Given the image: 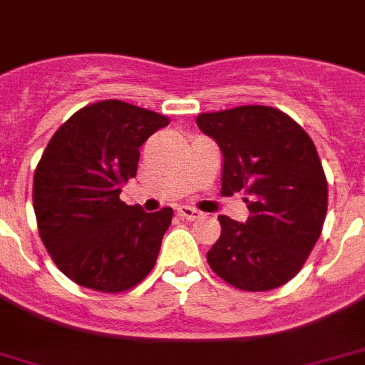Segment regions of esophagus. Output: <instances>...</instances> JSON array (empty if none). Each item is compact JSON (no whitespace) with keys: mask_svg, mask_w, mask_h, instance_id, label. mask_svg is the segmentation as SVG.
Returning <instances> with one entry per match:
<instances>
[{"mask_svg":"<svg viewBox=\"0 0 365 365\" xmlns=\"http://www.w3.org/2000/svg\"><path fill=\"white\" fill-rule=\"evenodd\" d=\"M178 216L183 217V220H189V222H195V220H199L202 214L199 210H195L191 206H180L178 208Z\"/></svg>","mask_w":365,"mask_h":365,"instance_id":"34e87169","label":"esophagus"}]
</instances>
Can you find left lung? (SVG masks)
I'll list each match as a JSON object with an SVG mask.
<instances>
[{
    "label": "left lung",
    "instance_id": "left-lung-1",
    "mask_svg": "<svg viewBox=\"0 0 365 365\" xmlns=\"http://www.w3.org/2000/svg\"><path fill=\"white\" fill-rule=\"evenodd\" d=\"M197 125L223 157L222 193L248 195L244 223L220 216L222 235L206 254L217 277L244 292H267L301 271L328 210V182L314 143L269 106L200 113Z\"/></svg>",
    "mask_w": 365,
    "mask_h": 365
}]
</instances>
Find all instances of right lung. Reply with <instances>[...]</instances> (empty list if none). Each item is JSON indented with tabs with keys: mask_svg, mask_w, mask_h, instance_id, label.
Segmentation results:
<instances>
[{
	"mask_svg": "<svg viewBox=\"0 0 365 365\" xmlns=\"http://www.w3.org/2000/svg\"><path fill=\"white\" fill-rule=\"evenodd\" d=\"M168 123L104 100L73 113L51 138L34 174V210L47 252L79 286L117 294L153 269L174 212L148 214L119 195L136 176L142 143Z\"/></svg>",
	"mask_w": 365,
	"mask_h": 365,
	"instance_id": "1",
	"label": "right lung"
}]
</instances>
